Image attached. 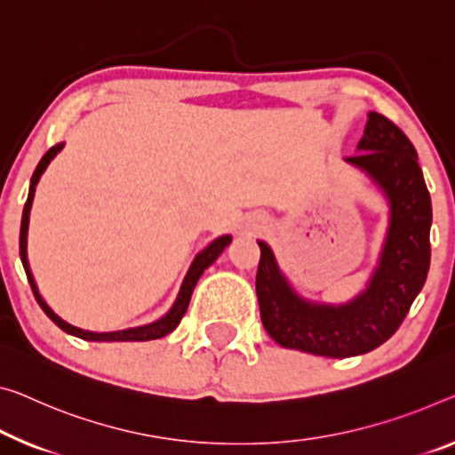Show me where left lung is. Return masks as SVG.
<instances>
[{"label": "left lung", "mask_w": 455, "mask_h": 455, "mask_svg": "<svg viewBox=\"0 0 455 455\" xmlns=\"http://www.w3.org/2000/svg\"><path fill=\"white\" fill-rule=\"evenodd\" d=\"M358 148L360 155L349 156L347 163L364 169L390 201V228L380 267L352 303L309 305L289 289L267 243L258 242L260 319L283 347L327 358L372 352L401 327L427 278L431 197L415 146L396 124L372 111Z\"/></svg>", "instance_id": "obj_1"}]
</instances>
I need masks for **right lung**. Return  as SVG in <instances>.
<instances>
[{"mask_svg":"<svg viewBox=\"0 0 455 455\" xmlns=\"http://www.w3.org/2000/svg\"><path fill=\"white\" fill-rule=\"evenodd\" d=\"M62 148V144L52 146L51 150L46 152L44 156L36 166V171L32 174V180H30V193H28V199H26V205H24V213H22V228H20V258H22V264H24V270H26V276H28V283L32 286V292L34 297H36L38 305L42 307V311L46 313L48 317H51L54 323H57L62 331L76 335V338L81 339H89V341H148V339H158V338H164V335H169L174 327L180 323V319H183L187 307H188V300H191L193 295V289L195 284H197L199 276L204 275V270L212 267V264L218 260V256L221 254L223 250L229 246V242H232V237L229 235H221L218 240L209 243V246L201 251V254L195 258L191 270L187 272L185 276V283L180 286V292L177 300H174L172 309L166 313L163 319L155 321V323L150 325H142V327H136V330H124V331H111V333H93V331H85V330H79V327H75L71 323H67V321H62L57 313H54L51 307L44 303V299L40 297V292L36 289V284H34V278H32V272L28 268V260H26V234H28V215H30V205H32V197H34V188H36V183L40 179L42 171L46 169V164L51 163V158L57 155V152Z\"/></svg>","mask_w":455,"mask_h":455,"instance_id":"add662e5","label":"right lung"}]
</instances>
